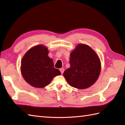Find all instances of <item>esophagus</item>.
Returning <instances> with one entry per match:
<instances>
[{"label":"esophagus","instance_id":"34e87169","mask_svg":"<svg viewBox=\"0 0 125 125\" xmlns=\"http://www.w3.org/2000/svg\"><path fill=\"white\" fill-rule=\"evenodd\" d=\"M64 69L63 68H61V69H60V71H61V74H63V72H64Z\"/></svg>","mask_w":125,"mask_h":125}]
</instances>
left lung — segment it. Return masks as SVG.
Returning a JSON list of instances; mask_svg holds the SVG:
<instances>
[{"mask_svg": "<svg viewBox=\"0 0 125 125\" xmlns=\"http://www.w3.org/2000/svg\"><path fill=\"white\" fill-rule=\"evenodd\" d=\"M70 66L63 75L70 86L79 89L88 88L97 80L101 70L99 58L90 46L78 44L70 53Z\"/></svg>", "mask_w": 125, "mask_h": 125, "instance_id": "1", "label": "left lung"}]
</instances>
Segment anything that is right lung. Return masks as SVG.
<instances>
[{"label": "right lung", "mask_w": 125, "mask_h": 125, "mask_svg": "<svg viewBox=\"0 0 125 125\" xmlns=\"http://www.w3.org/2000/svg\"><path fill=\"white\" fill-rule=\"evenodd\" d=\"M48 48L40 44L28 50L22 58L21 72L25 80L31 85L42 88L49 84L54 77L61 75L54 67L49 57Z\"/></svg>", "instance_id": "1"}]
</instances>
